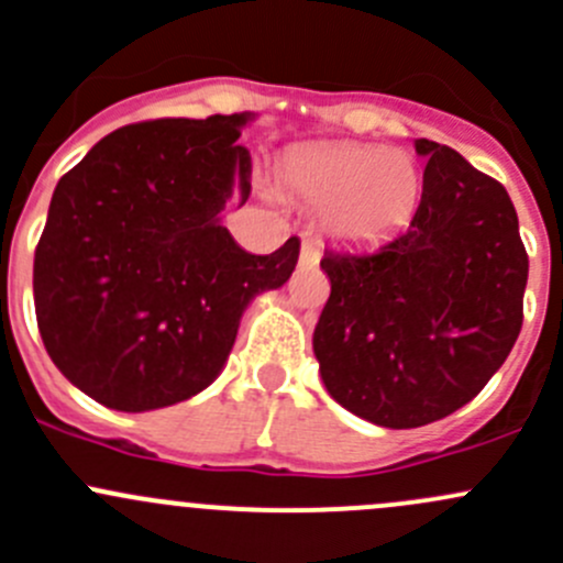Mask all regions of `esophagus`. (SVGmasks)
Wrapping results in <instances>:
<instances>
[{"instance_id": "esophagus-1", "label": "esophagus", "mask_w": 563, "mask_h": 563, "mask_svg": "<svg viewBox=\"0 0 563 563\" xmlns=\"http://www.w3.org/2000/svg\"><path fill=\"white\" fill-rule=\"evenodd\" d=\"M318 255H321V247H318L313 240H305L302 242V261H318Z\"/></svg>"}]
</instances>
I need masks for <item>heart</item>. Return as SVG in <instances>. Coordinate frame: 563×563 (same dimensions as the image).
Here are the masks:
<instances>
[{
  "label": "heart",
  "instance_id": "1",
  "mask_svg": "<svg viewBox=\"0 0 563 563\" xmlns=\"http://www.w3.org/2000/svg\"><path fill=\"white\" fill-rule=\"evenodd\" d=\"M288 185L323 209L329 234L371 245L411 220L419 201L417 161L406 150L376 144H334L299 155L286 168Z\"/></svg>",
  "mask_w": 563,
  "mask_h": 563
}]
</instances>
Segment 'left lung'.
<instances>
[{
	"label": "left lung",
	"mask_w": 563,
	"mask_h": 563,
	"mask_svg": "<svg viewBox=\"0 0 563 563\" xmlns=\"http://www.w3.org/2000/svg\"><path fill=\"white\" fill-rule=\"evenodd\" d=\"M411 223L376 250L327 247L313 351L329 395L382 428H422L474 400L523 327L528 253L501 181L417 139Z\"/></svg>",
	"instance_id": "obj_1"
}]
</instances>
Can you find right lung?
<instances>
[{
  "label": "right lung",
  "mask_w": 563,
  "mask_h": 563,
  "mask_svg": "<svg viewBox=\"0 0 563 563\" xmlns=\"http://www.w3.org/2000/svg\"><path fill=\"white\" fill-rule=\"evenodd\" d=\"M245 122L128 124L56 185L32 272L37 329L92 400L152 411L198 395L223 371L250 299L291 277L297 236L253 255L218 220L234 179L250 196Z\"/></svg>",
  "instance_id": "obj_1"
}]
</instances>
